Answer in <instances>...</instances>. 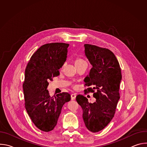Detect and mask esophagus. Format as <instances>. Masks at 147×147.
Returning a JSON list of instances; mask_svg holds the SVG:
<instances>
[{
	"mask_svg": "<svg viewBox=\"0 0 147 147\" xmlns=\"http://www.w3.org/2000/svg\"><path fill=\"white\" fill-rule=\"evenodd\" d=\"M76 97V94H71V100L75 99Z\"/></svg>",
	"mask_w": 147,
	"mask_h": 147,
	"instance_id": "obj_1",
	"label": "esophagus"
}]
</instances>
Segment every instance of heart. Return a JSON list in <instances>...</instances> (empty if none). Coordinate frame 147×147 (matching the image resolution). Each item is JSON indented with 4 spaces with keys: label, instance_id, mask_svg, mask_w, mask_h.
I'll use <instances>...</instances> for the list:
<instances>
[{
    "label": "heart",
    "instance_id": "obj_1",
    "mask_svg": "<svg viewBox=\"0 0 147 147\" xmlns=\"http://www.w3.org/2000/svg\"><path fill=\"white\" fill-rule=\"evenodd\" d=\"M84 63H86V61L80 57H76L74 60V65L76 66V67H77L78 66ZM63 67H64V65L61 67V69L63 68Z\"/></svg>",
    "mask_w": 147,
    "mask_h": 147
}]
</instances>
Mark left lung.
<instances>
[{"instance_id": "left-lung-1", "label": "left lung", "mask_w": 147, "mask_h": 147, "mask_svg": "<svg viewBox=\"0 0 147 147\" xmlns=\"http://www.w3.org/2000/svg\"><path fill=\"white\" fill-rule=\"evenodd\" d=\"M84 47L92 67L84 79V86L88 88L84 91L85 94L92 92L96 102L89 103L82 95H78L76 100L82 109L86 127L96 133L103 130L114 117L120 99L121 73L117 59L109 49L90 44Z\"/></svg>"}]
</instances>
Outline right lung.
Instances as JSON below:
<instances>
[{
  "mask_svg": "<svg viewBox=\"0 0 147 147\" xmlns=\"http://www.w3.org/2000/svg\"><path fill=\"white\" fill-rule=\"evenodd\" d=\"M69 44L55 42L41 46L31 57L23 84L25 108L35 126L49 132L56 125L63 105L71 99L68 92L51 96L48 81L58 76L66 60Z\"/></svg>",
  "mask_w": 147,
  "mask_h": 147,
  "instance_id": "add662e5",
  "label": "right lung"
}]
</instances>
